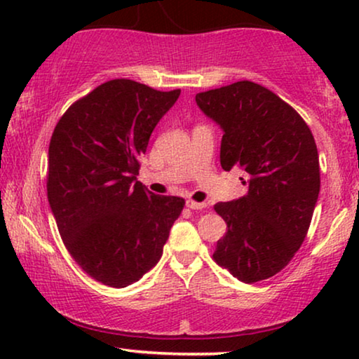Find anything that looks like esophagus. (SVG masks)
<instances>
[{
	"instance_id": "34e87169",
	"label": "esophagus",
	"mask_w": 359,
	"mask_h": 359,
	"mask_svg": "<svg viewBox=\"0 0 359 359\" xmlns=\"http://www.w3.org/2000/svg\"><path fill=\"white\" fill-rule=\"evenodd\" d=\"M186 205H188V208L193 209V210H203V209L208 208V204H205V203H196V201H191V199L186 201Z\"/></svg>"
}]
</instances>
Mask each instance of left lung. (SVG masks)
I'll use <instances>...</instances> for the list:
<instances>
[{
  "label": "left lung",
  "instance_id": "left-lung-1",
  "mask_svg": "<svg viewBox=\"0 0 359 359\" xmlns=\"http://www.w3.org/2000/svg\"><path fill=\"white\" fill-rule=\"evenodd\" d=\"M222 129L220 165L248 173L243 198L217 203L227 222L214 259L233 278L258 283L281 271L306 238L320 191L316 140L287 102L253 81L196 95Z\"/></svg>",
  "mask_w": 359,
  "mask_h": 359
}]
</instances>
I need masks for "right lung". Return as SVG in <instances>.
I'll use <instances>...</instances> for the list:
<instances>
[{
	"mask_svg": "<svg viewBox=\"0 0 359 359\" xmlns=\"http://www.w3.org/2000/svg\"><path fill=\"white\" fill-rule=\"evenodd\" d=\"M180 93L111 80L68 107L52 134L47 196L58 232L83 271L106 286L149 273L183 210L184 199L137 181L151 132Z\"/></svg>",
	"mask_w": 359,
	"mask_h": 359,
	"instance_id": "obj_1",
	"label": "right lung"
}]
</instances>
